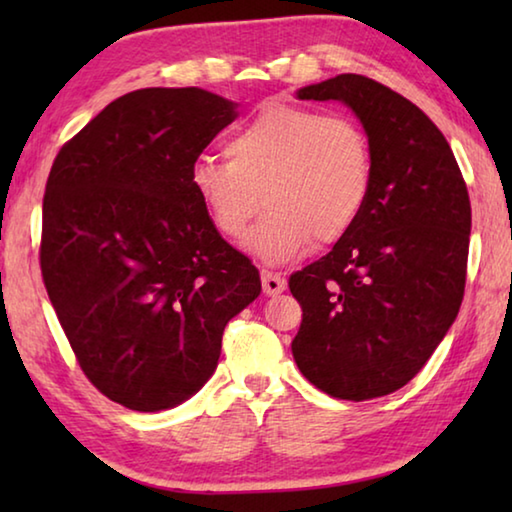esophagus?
<instances>
[{"mask_svg": "<svg viewBox=\"0 0 512 512\" xmlns=\"http://www.w3.org/2000/svg\"><path fill=\"white\" fill-rule=\"evenodd\" d=\"M262 287L266 296H280V293L287 289V280H284L280 273L262 271Z\"/></svg>", "mask_w": 512, "mask_h": 512, "instance_id": "obj_1", "label": "esophagus"}]
</instances>
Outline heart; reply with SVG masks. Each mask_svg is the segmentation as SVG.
Segmentation results:
<instances>
[{
  "mask_svg": "<svg viewBox=\"0 0 512 512\" xmlns=\"http://www.w3.org/2000/svg\"><path fill=\"white\" fill-rule=\"evenodd\" d=\"M219 162L201 158L189 187L212 228L241 241L262 210L248 248L266 264H287L357 225L372 189V151L357 121L266 103L225 142Z\"/></svg>",
  "mask_w": 512,
  "mask_h": 512,
  "instance_id": "b5f03b06",
  "label": "heart"
}]
</instances>
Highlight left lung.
Wrapping results in <instances>:
<instances>
[{
    "instance_id": "obj_1",
    "label": "left lung",
    "mask_w": 512,
    "mask_h": 512,
    "mask_svg": "<svg viewBox=\"0 0 512 512\" xmlns=\"http://www.w3.org/2000/svg\"><path fill=\"white\" fill-rule=\"evenodd\" d=\"M296 97L339 101L357 115L372 151V189L348 235L291 275L302 307L291 352L323 393L372 400L409 384L458 316L470 196L445 135L402 94L339 74Z\"/></svg>"
}]
</instances>
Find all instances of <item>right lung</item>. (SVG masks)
<instances>
[{"label": "right lung", "instance_id": "add662e5", "mask_svg": "<svg viewBox=\"0 0 512 512\" xmlns=\"http://www.w3.org/2000/svg\"><path fill=\"white\" fill-rule=\"evenodd\" d=\"M237 108L201 88L128 92L49 171L42 280L85 377L126 409H173L201 391L228 320L262 291L189 187Z\"/></svg>", "mask_w": 512, "mask_h": 512}]
</instances>
